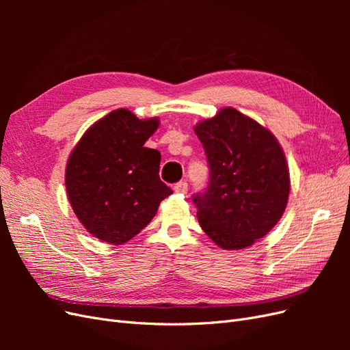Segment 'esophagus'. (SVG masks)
Returning <instances> with one entry per match:
<instances>
[{
	"label": "esophagus",
	"instance_id": "obj_1",
	"mask_svg": "<svg viewBox=\"0 0 350 350\" xmlns=\"http://www.w3.org/2000/svg\"><path fill=\"white\" fill-rule=\"evenodd\" d=\"M174 189H175V193H178V194H187L188 184L185 181H179V183L175 184Z\"/></svg>",
	"mask_w": 350,
	"mask_h": 350
}]
</instances>
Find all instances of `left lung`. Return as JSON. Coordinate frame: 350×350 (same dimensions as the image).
<instances>
[{
    "label": "left lung",
    "mask_w": 350,
    "mask_h": 350,
    "mask_svg": "<svg viewBox=\"0 0 350 350\" xmlns=\"http://www.w3.org/2000/svg\"><path fill=\"white\" fill-rule=\"evenodd\" d=\"M210 179L193 197L198 224L224 250H242L266 237L288 204L291 179L279 142L234 108L194 126Z\"/></svg>",
    "instance_id": "obj_1"
}]
</instances>
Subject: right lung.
<instances>
[{"mask_svg": "<svg viewBox=\"0 0 350 350\" xmlns=\"http://www.w3.org/2000/svg\"><path fill=\"white\" fill-rule=\"evenodd\" d=\"M159 120L115 109L74 147L66 169L70 204L88 232L121 245L150 224L172 189L159 178L161 153L144 147Z\"/></svg>", "mask_w": 350, "mask_h": 350, "instance_id": "1", "label": "right lung"}]
</instances>
